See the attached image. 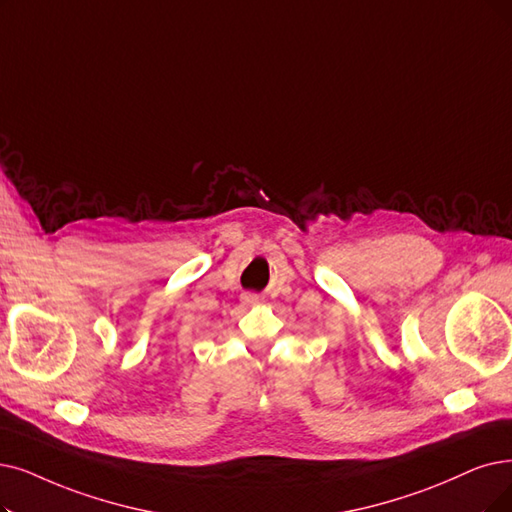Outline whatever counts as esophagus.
I'll return each instance as SVG.
<instances>
[{
	"label": "esophagus",
	"mask_w": 512,
	"mask_h": 512,
	"mask_svg": "<svg viewBox=\"0 0 512 512\" xmlns=\"http://www.w3.org/2000/svg\"><path fill=\"white\" fill-rule=\"evenodd\" d=\"M241 302H243L245 306H252V304H256V302H258V296H254V294H245V296H241Z\"/></svg>",
	"instance_id": "34e87169"
}]
</instances>
